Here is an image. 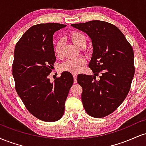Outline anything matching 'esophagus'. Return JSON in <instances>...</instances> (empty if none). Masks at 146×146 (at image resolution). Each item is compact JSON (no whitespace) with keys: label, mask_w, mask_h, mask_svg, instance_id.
I'll return each instance as SVG.
<instances>
[{"label":"esophagus","mask_w":146,"mask_h":146,"mask_svg":"<svg viewBox=\"0 0 146 146\" xmlns=\"http://www.w3.org/2000/svg\"><path fill=\"white\" fill-rule=\"evenodd\" d=\"M73 79H74V83H76L77 82V77H78V75L76 74H73Z\"/></svg>","instance_id":"obj_1"}]
</instances>
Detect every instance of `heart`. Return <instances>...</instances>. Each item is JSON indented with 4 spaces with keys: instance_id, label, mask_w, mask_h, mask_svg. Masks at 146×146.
I'll return each mask as SVG.
<instances>
[{
    "instance_id": "heart-1",
    "label": "heart",
    "mask_w": 146,
    "mask_h": 146,
    "mask_svg": "<svg viewBox=\"0 0 146 146\" xmlns=\"http://www.w3.org/2000/svg\"><path fill=\"white\" fill-rule=\"evenodd\" d=\"M69 38L73 44L78 47H83L86 44V37L82 33L78 31H72L69 33ZM62 42L58 40L54 47V53L57 57L61 56ZM86 63V58L84 57L76 58V59H69L66 60L60 66V68L62 71H67L71 73H77L82 70L84 65Z\"/></svg>"
}]
</instances>
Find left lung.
Listing matches in <instances>:
<instances>
[{
  "mask_svg": "<svg viewBox=\"0 0 146 146\" xmlns=\"http://www.w3.org/2000/svg\"><path fill=\"white\" fill-rule=\"evenodd\" d=\"M71 26L86 33L93 47L88 66L94 75L80 74L77 79L82 88L83 106L90 116L104 117L128 94L135 74L133 49L123 33L109 23L96 20Z\"/></svg>",
  "mask_w": 146,
  "mask_h": 146,
  "instance_id": "obj_1",
  "label": "left lung"
}]
</instances>
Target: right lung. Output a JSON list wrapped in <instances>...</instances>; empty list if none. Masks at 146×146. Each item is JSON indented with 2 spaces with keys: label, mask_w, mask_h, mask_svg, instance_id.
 Returning <instances> with one entry per match:
<instances>
[{
  "label": "right lung",
  "mask_w": 146,
  "mask_h": 146,
  "mask_svg": "<svg viewBox=\"0 0 146 146\" xmlns=\"http://www.w3.org/2000/svg\"><path fill=\"white\" fill-rule=\"evenodd\" d=\"M65 27L53 23L33 25L15 46L12 74L16 90L28 111L44 121L62 118L73 84V75L67 71L53 82L48 78L56 60L53 35Z\"/></svg>",
  "instance_id": "obj_1"
}]
</instances>
